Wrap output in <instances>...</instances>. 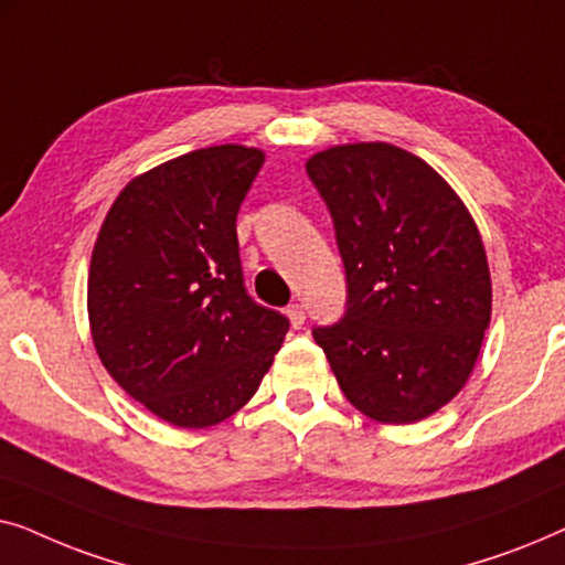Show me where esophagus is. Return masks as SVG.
Returning a JSON list of instances; mask_svg holds the SVG:
<instances>
[{"instance_id": "1", "label": "esophagus", "mask_w": 565, "mask_h": 565, "mask_svg": "<svg viewBox=\"0 0 565 565\" xmlns=\"http://www.w3.org/2000/svg\"><path fill=\"white\" fill-rule=\"evenodd\" d=\"M285 313H288L292 329H300L306 323V308L300 303H290L288 308H285Z\"/></svg>"}]
</instances>
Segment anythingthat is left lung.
<instances>
[{"instance_id":"1","label":"left lung","mask_w":565,"mask_h":565,"mask_svg":"<svg viewBox=\"0 0 565 565\" xmlns=\"http://www.w3.org/2000/svg\"><path fill=\"white\" fill-rule=\"evenodd\" d=\"M306 172L347 275V311L313 329L316 344L358 412L419 422L458 396L489 329L481 234L450 184L398 146H334Z\"/></svg>"}]
</instances>
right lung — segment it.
Masks as SVG:
<instances>
[{"mask_svg": "<svg viewBox=\"0 0 565 565\" xmlns=\"http://www.w3.org/2000/svg\"><path fill=\"white\" fill-rule=\"evenodd\" d=\"M259 149H198L130 180L92 252L95 350L128 396L182 429L236 414L290 321L244 288L236 215Z\"/></svg>", "mask_w": 565, "mask_h": 565, "instance_id": "obj_1", "label": "right lung"}]
</instances>
